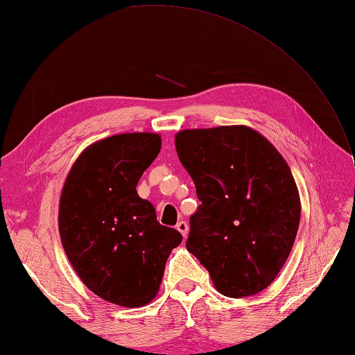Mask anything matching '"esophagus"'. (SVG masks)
<instances>
[{
	"mask_svg": "<svg viewBox=\"0 0 355 355\" xmlns=\"http://www.w3.org/2000/svg\"><path fill=\"white\" fill-rule=\"evenodd\" d=\"M176 229L179 232L182 234V237H187V234H189V225H187V221H179L178 225H176Z\"/></svg>",
	"mask_w": 355,
	"mask_h": 355,
	"instance_id": "obj_1",
	"label": "esophagus"
}]
</instances>
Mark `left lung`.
Masks as SVG:
<instances>
[{"instance_id":"left-lung-1","label":"left lung","mask_w":355,"mask_h":355,"mask_svg":"<svg viewBox=\"0 0 355 355\" xmlns=\"http://www.w3.org/2000/svg\"><path fill=\"white\" fill-rule=\"evenodd\" d=\"M201 206L187 250L229 297L270 287L287 262L301 218L293 174L281 153L248 126L185 129L174 137Z\"/></svg>"}]
</instances>
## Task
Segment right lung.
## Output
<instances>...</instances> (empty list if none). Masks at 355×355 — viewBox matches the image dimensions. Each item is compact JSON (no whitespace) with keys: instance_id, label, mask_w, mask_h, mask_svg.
<instances>
[{"instance_id":"obj_1","label":"right lung","mask_w":355,"mask_h":355,"mask_svg":"<svg viewBox=\"0 0 355 355\" xmlns=\"http://www.w3.org/2000/svg\"><path fill=\"white\" fill-rule=\"evenodd\" d=\"M159 134L107 137L87 146L65 179L59 201L64 251L87 288L121 307L157 295L166 259L182 241L162 226L154 206L137 195L143 171L160 151Z\"/></svg>"}]
</instances>
